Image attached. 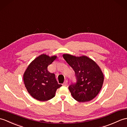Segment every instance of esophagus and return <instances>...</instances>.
<instances>
[{
  "instance_id": "obj_1",
  "label": "esophagus",
  "mask_w": 127,
  "mask_h": 127,
  "mask_svg": "<svg viewBox=\"0 0 127 127\" xmlns=\"http://www.w3.org/2000/svg\"><path fill=\"white\" fill-rule=\"evenodd\" d=\"M67 84H68V81H67V80H65L64 82L63 85L64 86H66V85H67Z\"/></svg>"
}]
</instances>
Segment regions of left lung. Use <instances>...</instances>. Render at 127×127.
Masks as SVG:
<instances>
[{
  "mask_svg": "<svg viewBox=\"0 0 127 127\" xmlns=\"http://www.w3.org/2000/svg\"><path fill=\"white\" fill-rule=\"evenodd\" d=\"M63 57L75 72L76 83L69 87L73 98L79 102L90 101L98 95L102 87L104 75L95 62L85 56Z\"/></svg>",
  "mask_w": 127,
  "mask_h": 127,
  "instance_id": "8db88e82",
  "label": "left lung"
}]
</instances>
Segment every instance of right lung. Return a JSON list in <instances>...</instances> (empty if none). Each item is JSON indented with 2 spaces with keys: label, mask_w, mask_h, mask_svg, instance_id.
<instances>
[{
  "label": "right lung",
  "mask_w": 127,
  "mask_h": 127,
  "mask_svg": "<svg viewBox=\"0 0 127 127\" xmlns=\"http://www.w3.org/2000/svg\"><path fill=\"white\" fill-rule=\"evenodd\" d=\"M56 56L50 57L43 54L29 64L24 73L23 80L28 93L40 101L52 98L56 91L62 85L59 84L54 73L50 72L48 66L56 59Z\"/></svg>",
  "instance_id": "1"
}]
</instances>
